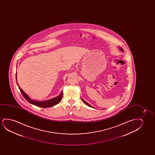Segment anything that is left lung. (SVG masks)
<instances>
[{"mask_svg": "<svg viewBox=\"0 0 155 155\" xmlns=\"http://www.w3.org/2000/svg\"><path fill=\"white\" fill-rule=\"evenodd\" d=\"M120 50H121V51H123V49H122V48H120ZM81 100H82V101H83V102H84V103H85V104H86V105H87V106H89V107H92V108H94V107H93V106H91V105H90V104H88V103H87V102H86V101H84V100H83V98H81Z\"/></svg>", "mask_w": 155, "mask_h": 155, "instance_id": "1", "label": "left lung"}]
</instances>
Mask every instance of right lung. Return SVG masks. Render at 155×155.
I'll list each match as a JSON object with an SVG mask.
<instances>
[{
	"label": "right lung",
	"mask_w": 155,
	"mask_h": 155,
	"mask_svg": "<svg viewBox=\"0 0 155 155\" xmlns=\"http://www.w3.org/2000/svg\"><path fill=\"white\" fill-rule=\"evenodd\" d=\"M17 72H16V82H17V85L18 87L19 88L20 91L21 92V94L23 95L24 97L25 98L26 100L28 101L31 104H33L35 106L40 107H44V108H47V107H50L52 106H54L55 105L61 102L62 98V91H61V93L60 94L59 96H58L56 97L52 98L51 100H48L45 101H36L34 100L31 99L29 96L24 92V91L21 88V87H19V85L18 84L17 81V75H16Z\"/></svg>",
	"instance_id": "right-lung-1"
}]
</instances>
